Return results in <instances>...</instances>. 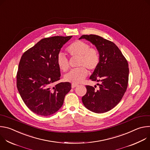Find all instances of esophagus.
I'll use <instances>...</instances> for the list:
<instances>
[{"mask_svg":"<svg viewBox=\"0 0 150 150\" xmlns=\"http://www.w3.org/2000/svg\"><path fill=\"white\" fill-rule=\"evenodd\" d=\"M77 86H78L77 84H74V83L72 84V88H75L76 87H77Z\"/></svg>","mask_w":150,"mask_h":150,"instance_id":"obj_1","label":"esophagus"}]
</instances>
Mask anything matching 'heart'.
I'll return each instance as SVG.
<instances>
[{"label": "heart", "mask_w": 150, "mask_h": 150, "mask_svg": "<svg viewBox=\"0 0 150 150\" xmlns=\"http://www.w3.org/2000/svg\"><path fill=\"white\" fill-rule=\"evenodd\" d=\"M68 53L71 56L79 57L78 68L71 70L65 75V80L74 84L82 82L88 75V69L93 71L97 69L100 63V55L94 48L90 47L87 42L81 40H76L67 49ZM59 68L66 72L69 68V63L67 58L63 53H60L56 59Z\"/></svg>", "instance_id": "b5f03b06"}]
</instances>
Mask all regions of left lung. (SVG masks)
<instances>
[{
	"instance_id": "left-lung-1",
	"label": "left lung",
	"mask_w": 150,
	"mask_h": 150,
	"mask_svg": "<svg viewBox=\"0 0 150 150\" xmlns=\"http://www.w3.org/2000/svg\"><path fill=\"white\" fill-rule=\"evenodd\" d=\"M79 39L91 42L100 55L99 65L90 77L92 81L101 82L97 84L99 90L86 85L87 93L82 97V103L93 112H107L120 102L126 91L129 78L127 62L117 46L109 40L94 34L83 35Z\"/></svg>"
}]
</instances>
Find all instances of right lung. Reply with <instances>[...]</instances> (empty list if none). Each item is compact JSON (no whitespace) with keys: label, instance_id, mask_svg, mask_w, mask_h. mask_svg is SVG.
Instances as JSON below:
<instances>
[{"label":"right lung","instance_id":"right-lung-1","mask_svg":"<svg viewBox=\"0 0 150 150\" xmlns=\"http://www.w3.org/2000/svg\"><path fill=\"white\" fill-rule=\"evenodd\" d=\"M72 36H54L41 40L21 58L16 86L23 101L34 113L49 116L62 106L71 89L68 82L52 84L60 78L56 59L61 48Z\"/></svg>","mask_w":150,"mask_h":150}]
</instances>
